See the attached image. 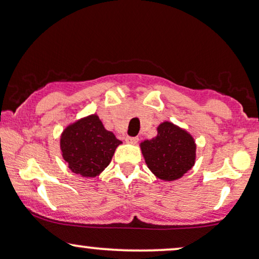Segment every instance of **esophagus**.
Returning a JSON list of instances; mask_svg holds the SVG:
<instances>
[{
  "mask_svg": "<svg viewBox=\"0 0 259 259\" xmlns=\"http://www.w3.org/2000/svg\"><path fill=\"white\" fill-rule=\"evenodd\" d=\"M138 140L139 139L137 138V137H126V138H124V142L128 143V144H137Z\"/></svg>",
  "mask_w": 259,
  "mask_h": 259,
  "instance_id": "1",
  "label": "esophagus"
}]
</instances>
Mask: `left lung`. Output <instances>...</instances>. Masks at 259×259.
<instances>
[{
	"label": "left lung",
	"instance_id": "1",
	"mask_svg": "<svg viewBox=\"0 0 259 259\" xmlns=\"http://www.w3.org/2000/svg\"><path fill=\"white\" fill-rule=\"evenodd\" d=\"M139 146L148 168L163 181L183 178L196 163L197 145L192 135L170 121L159 123L157 136Z\"/></svg>",
	"mask_w": 259,
	"mask_h": 259
}]
</instances>
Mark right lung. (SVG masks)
Returning <instances> with one entry per match:
<instances>
[{
	"label": "right lung",
	"instance_id": "add662e5",
	"mask_svg": "<svg viewBox=\"0 0 259 259\" xmlns=\"http://www.w3.org/2000/svg\"><path fill=\"white\" fill-rule=\"evenodd\" d=\"M122 142L105 130L100 116L91 114L69 123L60 137L61 156L73 173L98 177L110 163Z\"/></svg>",
	"mask_w": 259,
	"mask_h": 259
}]
</instances>
